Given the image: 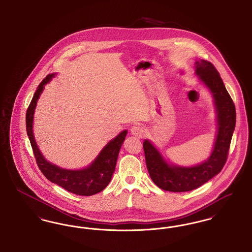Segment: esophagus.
<instances>
[{"mask_svg":"<svg viewBox=\"0 0 252 252\" xmlns=\"http://www.w3.org/2000/svg\"><path fill=\"white\" fill-rule=\"evenodd\" d=\"M132 135H134L137 138H142L144 136V128L140 125H134L130 128Z\"/></svg>","mask_w":252,"mask_h":252,"instance_id":"obj_1","label":"esophagus"}]
</instances>
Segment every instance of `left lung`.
Here are the masks:
<instances>
[{
  "mask_svg": "<svg viewBox=\"0 0 252 252\" xmlns=\"http://www.w3.org/2000/svg\"><path fill=\"white\" fill-rule=\"evenodd\" d=\"M195 73L213 94L217 114V134L214 150L207 160L183 167L168 164L149 141L144 142L146 167L157 186L169 192L192 191L219 174L228 158L229 145L236 123V110L231 97L216 67L207 60L195 61Z\"/></svg>",
  "mask_w": 252,
  "mask_h": 252,
  "instance_id": "1",
  "label": "left lung"
}]
</instances>
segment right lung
Masks as SVG:
<instances>
[{
    "mask_svg": "<svg viewBox=\"0 0 252 252\" xmlns=\"http://www.w3.org/2000/svg\"><path fill=\"white\" fill-rule=\"evenodd\" d=\"M55 75L56 73L48 74L40 82L27 108L25 119L27 135L31 143L34 156L36 158L37 166L47 180L60 185L68 192H73L78 195H93L103 191L108 186L115 170L121 146L125 141L127 131L124 130L121 132L117 137L111 140L102 149L94 161L84 169L67 170L48 162L37 148L33 134V119L36 102L44 89V85L47 84Z\"/></svg>",
    "mask_w": 252,
    "mask_h": 252,
    "instance_id": "obj_1",
    "label": "right lung"
}]
</instances>
